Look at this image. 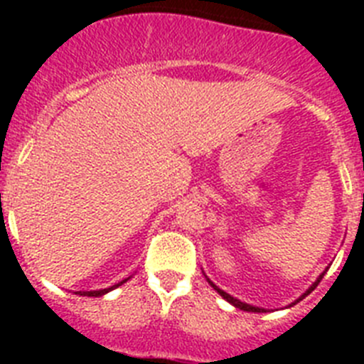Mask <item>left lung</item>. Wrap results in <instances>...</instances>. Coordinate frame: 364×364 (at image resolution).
Wrapping results in <instances>:
<instances>
[{
    "mask_svg": "<svg viewBox=\"0 0 364 364\" xmlns=\"http://www.w3.org/2000/svg\"><path fill=\"white\" fill-rule=\"evenodd\" d=\"M323 275H324V273H321V275H319V279H317V281H315V282H314V284H311V286H310V288H308V290H306V294H302V295H301V297H299V299H297V301H295V302H291V304H297V302H299V301H302V299L306 297V295H308V294H311V291H314V290H315V286H317V284H319V282H321V279H323ZM208 282H210V284H211V286H213L215 290H217V294H218V295H220V297H222V299H226V301H228V302H230V304H233V306H235V308H239V310H244V311H259V314H260V311H266V310H264V308H257V306H252V304H246V302L239 301V299H235V297H231V295H230V294H226V291H224V290H220V288H218V286H215V284H213V282H211V281H210V279H208Z\"/></svg>",
    "mask_w": 364,
    "mask_h": 364,
    "instance_id": "left-lung-1",
    "label": "left lung"
}]
</instances>
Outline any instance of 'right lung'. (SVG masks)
Instances as JSON below:
<instances>
[{"instance_id":"1","label":"right lung","mask_w":364,"mask_h":364,"mask_svg":"<svg viewBox=\"0 0 364 364\" xmlns=\"http://www.w3.org/2000/svg\"><path fill=\"white\" fill-rule=\"evenodd\" d=\"M127 279H129V277H127ZM127 279H124V281H122V282H118V284L111 286V288H104V290H92V291H76V294H78V295H85V297H102V295H105V294H107V291L114 290V288H118V286H122V284H124V282H127Z\"/></svg>"}]
</instances>
